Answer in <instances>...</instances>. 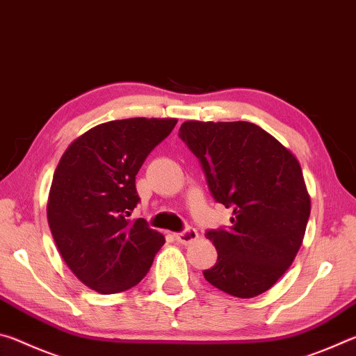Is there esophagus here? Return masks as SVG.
I'll return each instance as SVG.
<instances>
[{"mask_svg": "<svg viewBox=\"0 0 356 356\" xmlns=\"http://www.w3.org/2000/svg\"><path fill=\"white\" fill-rule=\"evenodd\" d=\"M174 237H176L179 243L190 245V243L196 242V240H197V231H196V229H193V227H186L185 231L174 234Z\"/></svg>", "mask_w": 356, "mask_h": 356, "instance_id": "esophagus-1", "label": "esophagus"}]
</instances>
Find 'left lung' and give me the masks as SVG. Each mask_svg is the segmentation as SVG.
<instances>
[{
    "label": "left lung",
    "instance_id": "left-lung-1",
    "mask_svg": "<svg viewBox=\"0 0 356 356\" xmlns=\"http://www.w3.org/2000/svg\"><path fill=\"white\" fill-rule=\"evenodd\" d=\"M179 136L200 160L213 200L232 209L231 226L209 229L218 259L204 278L232 297L268 291L291 267L311 213L298 160L251 122L186 120Z\"/></svg>",
    "mask_w": 356,
    "mask_h": 356
}]
</instances>
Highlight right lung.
Instances as JSON below:
<instances>
[{
    "label": "right lung",
    "mask_w": 356,
    "mask_h": 356,
    "mask_svg": "<svg viewBox=\"0 0 356 356\" xmlns=\"http://www.w3.org/2000/svg\"><path fill=\"white\" fill-rule=\"evenodd\" d=\"M177 119L100 124L70 144L55 171L47 216L64 262L83 284L118 293L147 275L165 237L129 216L140 202L136 174Z\"/></svg>",
    "instance_id": "right-lung-1"
}]
</instances>
